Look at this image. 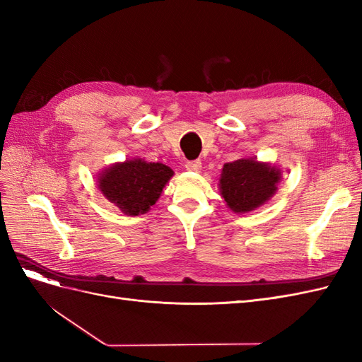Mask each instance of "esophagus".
Masks as SVG:
<instances>
[{
    "mask_svg": "<svg viewBox=\"0 0 362 362\" xmlns=\"http://www.w3.org/2000/svg\"><path fill=\"white\" fill-rule=\"evenodd\" d=\"M202 168V163L201 160H192L185 163V169L190 170V172H199Z\"/></svg>",
    "mask_w": 362,
    "mask_h": 362,
    "instance_id": "1",
    "label": "esophagus"
}]
</instances>
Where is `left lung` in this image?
<instances>
[{
    "instance_id": "1",
    "label": "left lung",
    "mask_w": 362,
    "mask_h": 362,
    "mask_svg": "<svg viewBox=\"0 0 362 362\" xmlns=\"http://www.w3.org/2000/svg\"><path fill=\"white\" fill-rule=\"evenodd\" d=\"M281 170L269 163L240 158L226 163L218 187L226 205L234 213H247L267 202L276 192Z\"/></svg>"
}]
</instances>
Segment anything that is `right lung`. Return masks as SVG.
<instances>
[{
    "mask_svg": "<svg viewBox=\"0 0 362 362\" xmlns=\"http://www.w3.org/2000/svg\"><path fill=\"white\" fill-rule=\"evenodd\" d=\"M173 170L161 163L141 158L116 163L105 169L98 182L105 198L128 216L145 214L157 202Z\"/></svg>",
    "mask_w": 362,
    "mask_h": 362,
    "instance_id": "add662e5",
    "label": "right lung"
}]
</instances>
